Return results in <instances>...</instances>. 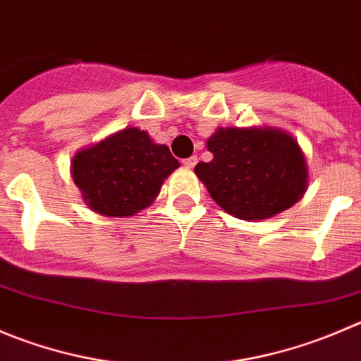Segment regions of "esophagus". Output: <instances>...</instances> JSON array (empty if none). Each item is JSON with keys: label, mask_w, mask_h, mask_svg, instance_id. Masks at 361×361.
<instances>
[{"label": "esophagus", "mask_w": 361, "mask_h": 361, "mask_svg": "<svg viewBox=\"0 0 361 361\" xmlns=\"http://www.w3.org/2000/svg\"><path fill=\"white\" fill-rule=\"evenodd\" d=\"M181 164H183L185 167H188V169H192V167H194L195 164H197V157H190V159L181 160Z\"/></svg>", "instance_id": "1"}]
</instances>
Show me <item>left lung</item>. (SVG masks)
<instances>
[{
	"instance_id": "1",
	"label": "left lung",
	"mask_w": 361,
	"mask_h": 361,
	"mask_svg": "<svg viewBox=\"0 0 361 361\" xmlns=\"http://www.w3.org/2000/svg\"><path fill=\"white\" fill-rule=\"evenodd\" d=\"M213 159L194 173L213 201L241 220H264L295 206L309 187L298 141L277 127H220L206 141Z\"/></svg>"
}]
</instances>
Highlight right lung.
Here are the masks:
<instances>
[{
    "mask_svg": "<svg viewBox=\"0 0 361 361\" xmlns=\"http://www.w3.org/2000/svg\"><path fill=\"white\" fill-rule=\"evenodd\" d=\"M178 167L166 145H157L146 130L128 127L79 149L70 174L87 208L118 219L148 208Z\"/></svg>",
    "mask_w": 361,
    "mask_h": 361,
    "instance_id": "right-lung-1",
    "label": "right lung"
}]
</instances>
